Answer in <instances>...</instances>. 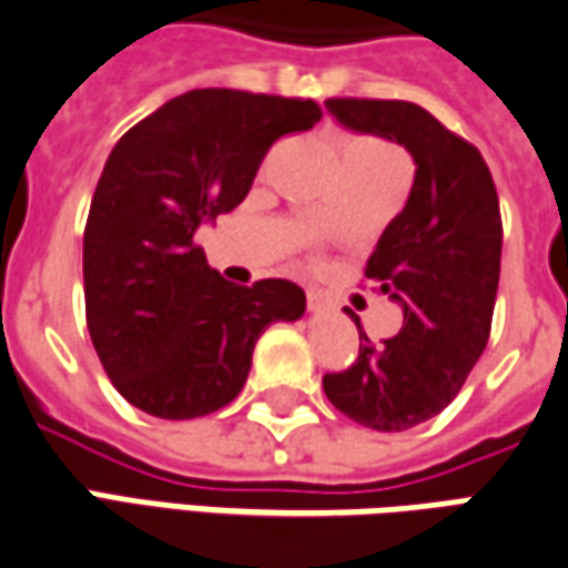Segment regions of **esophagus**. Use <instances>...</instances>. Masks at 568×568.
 <instances>
[{"instance_id":"34e87169","label":"esophagus","mask_w":568,"mask_h":568,"mask_svg":"<svg viewBox=\"0 0 568 568\" xmlns=\"http://www.w3.org/2000/svg\"><path fill=\"white\" fill-rule=\"evenodd\" d=\"M307 310H310V313H322V310H325V297H322L320 292H310Z\"/></svg>"}]
</instances>
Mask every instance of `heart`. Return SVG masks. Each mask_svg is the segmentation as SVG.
I'll use <instances>...</instances> for the list:
<instances>
[{
  "mask_svg": "<svg viewBox=\"0 0 568 568\" xmlns=\"http://www.w3.org/2000/svg\"><path fill=\"white\" fill-rule=\"evenodd\" d=\"M346 149H386L383 142H374V140H356V142H349Z\"/></svg>",
  "mask_w": 568,
  "mask_h": 568,
  "instance_id": "heart-1",
  "label": "heart"
}]
</instances>
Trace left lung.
<instances>
[{
    "label": "left lung",
    "instance_id": "8db88e82",
    "mask_svg": "<svg viewBox=\"0 0 568 568\" xmlns=\"http://www.w3.org/2000/svg\"><path fill=\"white\" fill-rule=\"evenodd\" d=\"M344 128L410 151L417 163L405 210L386 224L365 276L402 304V332L374 344L356 320L358 358L322 377L341 414L377 432L438 417L489 341L501 264L499 194L480 151L405 100L334 97Z\"/></svg>",
    "mask_w": 568,
    "mask_h": 568
}]
</instances>
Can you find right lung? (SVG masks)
Masks as SVG:
<instances>
[{"instance_id": "obj_1", "label": "right lung", "mask_w": 568, "mask_h": 568, "mask_svg": "<svg viewBox=\"0 0 568 568\" xmlns=\"http://www.w3.org/2000/svg\"><path fill=\"white\" fill-rule=\"evenodd\" d=\"M320 103L203 88L163 103L109 154L84 224V313L109 381L151 417L231 405L271 322L304 316L288 280L227 283L194 246L200 222L246 200L264 154Z\"/></svg>"}]
</instances>
